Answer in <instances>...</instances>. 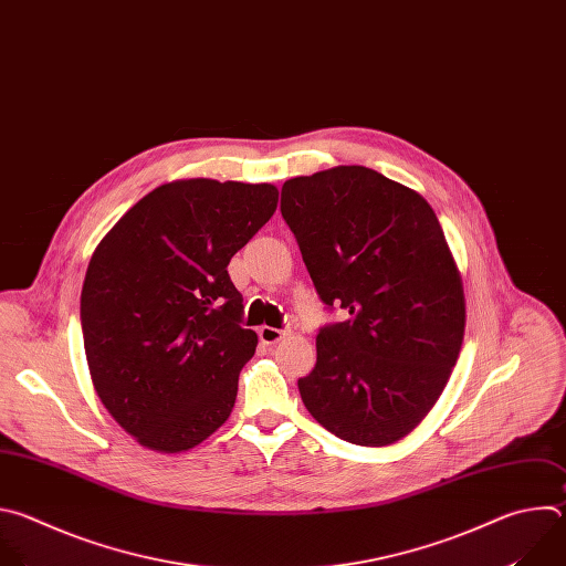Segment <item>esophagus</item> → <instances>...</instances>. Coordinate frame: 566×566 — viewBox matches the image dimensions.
I'll return each mask as SVG.
<instances>
[{"instance_id": "esophagus-1", "label": "esophagus", "mask_w": 566, "mask_h": 566, "mask_svg": "<svg viewBox=\"0 0 566 566\" xmlns=\"http://www.w3.org/2000/svg\"><path fill=\"white\" fill-rule=\"evenodd\" d=\"M285 336H287V329H281V327L263 325V327L259 329V338H261V342H263L265 346H274V344L281 342V338H285Z\"/></svg>"}]
</instances>
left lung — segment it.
I'll return each instance as SVG.
<instances>
[{"label":"left lung","mask_w":566,"mask_h":566,"mask_svg":"<svg viewBox=\"0 0 566 566\" xmlns=\"http://www.w3.org/2000/svg\"><path fill=\"white\" fill-rule=\"evenodd\" d=\"M281 213L321 301L350 314L316 334L314 370L298 379L305 408L350 443L399 441L439 399L467 323L432 207L350 165L285 180Z\"/></svg>","instance_id":"left-lung-1"}]
</instances>
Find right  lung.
I'll use <instances>...</instances> for the list:
<instances>
[{"instance_id":"add662e5","label":"right lung","mask_w":566,"mask_h":566,"mask_svg":"<svg viewBox=\"0 0 566 566\" xmlns=\"http://www.w3.org/2000/svg\"><path fill=\"white\" fill-rule=\"evenodd\" d=\"M274 185L176 180L138 200L95 248L80 298L95 392L160 453L228 421L259 336L228 265L272 218Z\"/></svg>"}]
</instances>
